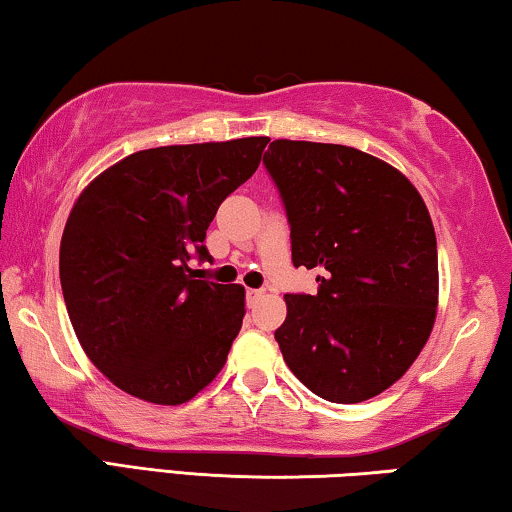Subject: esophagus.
Masks as SVG:
<instances>
[{
	"label": "esophagus",
	"mask_w": 512,
	"mask_h": 512,
	"mask_svg": "<svg viewBox=\"0 0 512 512\" xmlns=\"http://www.w3.org/2000/svg\"><path fill=\"white\" fill-rule=\"evenodd\" d=\"M262 296H264V289H248V292H246L248 305H255L257 299H262Z\"/></svg>",
	"instance_id": "1"
}]
</instances>
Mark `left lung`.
I'll return each mask as SVG.
<instances>
[{"instance_id":"1","label":"left lung","mask_w":512,"mask_h":512,"mask_svg":"<svg viewBox=\"0 0 512 512\" xmlns=\"http://www.w3.org/2000/svg\"><path fill=\"white\" fill-rule=\"evenodd\" d=\"M264 165L292 225L294 266L322 269L315 296L285 294L282 358L319 398H375L411 368L437 319L430 211L400 170L345 144L273 140Z\"/></svg>"}]
</instances>
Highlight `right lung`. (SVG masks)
Segmentation results:
<instances>
[{"instance_id":"obj_1","label":"right lung","mask_w":512,"mask_h":512,"mask_svg":"<svg viewBox=\"0 0 512 512\" xmlns=\"http://www.w3.org/2000/svg\"><path fill=\"white\" fill-rule=\"evenodd\" d=\"M269 137L135 151L87 183L68 213L59 278L89 361L137 400L177 407L227 361L243 285L195 280L220 202L253 177Z\"/></svg>"}]
</instances>
